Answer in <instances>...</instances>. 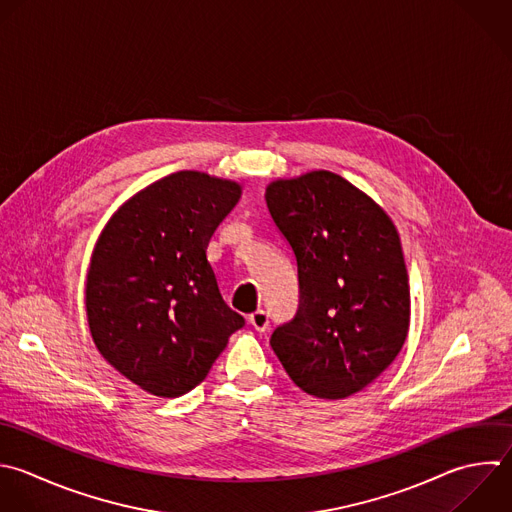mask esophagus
Here are the masks:
<instances>
[{"label": "esophagus", "mask_w": 512, "mask_h": 512, "mask_svg": "<svg viewBox=\"0 0 512 512\" xmlns=\"http://www.w3.org/2000/svg\"><path fill=\"white\" fill-rule=\"evenodd\" d=\"M248 322H250L258 332H264V330H268V326H270V318H268V312H266V310H256V312H252V314L248 316Z\"/></svg>", "instance_id": "esophagus-1"}]
</instances>
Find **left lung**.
Returning a JSON list of instances; mask_svg holds the SVG:
<instances>
[{"instance_id":"obj_1","label":"left lung","mask_w":512,"mask_h":512,"mask_svg":"<svg viewBox=\"0 0 512 512\" xmlns=\"http://www.w3.org/2000/svg\"><path fill=\"white\" fill-rule=\"evenodd\" d=\"M266 204L296 256L300 286L298 312L270 346L304 392L356 394L392 364L408 334L398 232L370 196L326 170L274 180Z\"/></svg>"}]
</instances>
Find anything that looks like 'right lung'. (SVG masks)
<instances>
[{
    "mask_svg": "<svg viewBox=\"0 0 512 512\" xmlns=\"http://www.w3.org/2000/svg\"><path fill=\"white\" fill-rule=\"evenodd\" d=\"M242 186L184 170L140 190L102 230L86 280L100 354L142 390L196 388L244 318L222 298L206 258Z\"/></svg>",
    "mask_w": 512,
    "mask_h": 512,
    "instance_id": "obj_1",
    "label": "right lung"
}]
</instances>
